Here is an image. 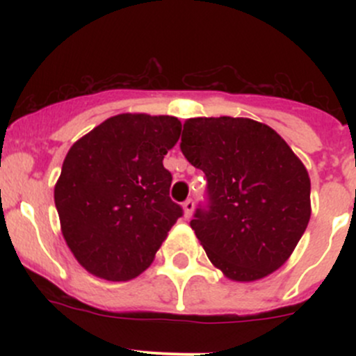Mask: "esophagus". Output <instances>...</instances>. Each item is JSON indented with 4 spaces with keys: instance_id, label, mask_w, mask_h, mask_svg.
I'll return each instance as SVG.
<instances>
[{
    "instance_id": "1",
    "label": "esophagus",
    "mask_w": 356,
    "mask_h": 356,
    "mask_svg": "<svg viewBox=\"0 0 356 356\" xmlns=\"http://www.w3.org/2000/svg\"><path fill=\"white\" fill-rule=\"evenodd\" d=\"M182 210H184V217L189 218L193 215V210H195V201L191 198L186 200L184 203H182Z\"/></svg>"
}]
</instances>
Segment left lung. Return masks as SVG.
Here are the masks:
<instances>
[{
  "label": "left lung",
  "instance_id": "1",
  "mask_svg": "<svg viewBox=\"0 0 356 356\" xmlns=\"http://www.w3.org/2000/svg\"><path fill=\"white\" fill-rule=\"evenodd\" d=\"M181 149L208 181L191 227L227 279L253 282L288 261L310 220V177L272 127L243 117L184 122Z\"/></svg>",
  "mask_w": 356,
  "mask_h": 356
}]
</instances>
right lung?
Masks as SVG:
<instances>
[{
    "mask_svg": "<svg viewBox=\"0 0 356 356\" xmlns=\"http://www.w3.org/2000/svg\"><path fill=\"white\" fill-rule=\"evenodd\" d=\"M181 129L170 115L120 113L68 149L55 204L67 246L89 274L129 281L155 260L182 215L163 167Z\"/></svg>",
    "mask_w": 356,
    "mask_h": 356,
    "instance_id": "right-lung-1",
    "label": "right lung"
}]
</instances>
